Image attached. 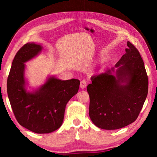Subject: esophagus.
I'll use <instances>...</instances> for the list:
<instances>
[{"instance_id":"1","label":"esophagus","mask_w":157,"mask_h":157,"mask_svg":"<svg viewBox=\"0 0 157 157\" xmlns=\"http://www.w3.org/2000/svg\"><path fill=\"white\" fill-rule=\"evenodd\" d=\"M86 85H87V84H86V80H81V81H80V88H81L82 89H84V88H86Z\"/></svg>"}]
</instances>
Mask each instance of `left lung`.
<instances>
[{"label": "left lung", "instance_id": "1", "mask_svg": "<svg viewBox=\"0 0 157 157\" xmlns=\"http://www.w3.org/2000/svg\"><path fill=\"white\" fill-rule=\"evenodd\" d=\"M127 46L115 67L92 77L87 86L90 118L101 129L117 130L134 122L148 93L144 61L131 42Z\"/></svg>", "mask_w": 157, "mask_h": 157}]
</instances>
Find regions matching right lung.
<instances>
[{
  "instance_id": "obj_1",
  "label": "right lung",
  "mask_w": 157,
  "mask_h": 157,
  "mask_svg": "<svg viewBox=\"0 0 157 157\" xmlns=\"http://www.w3.org/2000/svg\"><path fill=\"white\" fill-rule=\"evenodd\" d=\"M42 47L29 42L18 50L7 80V92L19 124L36 134H48L63 123L65 107L77 94L80 80H61L50 77L33 92H27L24 77L25 65L41 52Z\"/></svg>"
}]
</instances>
